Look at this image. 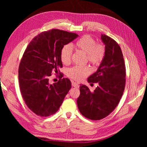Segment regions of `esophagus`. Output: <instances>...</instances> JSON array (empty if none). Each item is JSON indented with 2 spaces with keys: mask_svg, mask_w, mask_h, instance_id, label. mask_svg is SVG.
<instances>
[{
  "mask_svg": "<svg viewBox=\"0 0 147 147\" xmlns=\"http://www.w3.org/2000/svg\"><path fill=\"white\" fill-rule=\"evenodd\" d=\"M72 86H74L75 88H79V84L77 82H72Z\"/></svg>",
  "mask_w": 147,
  "mask_h": 147,
  "instance_id": "esophagus-1",
  "label": "esophagus"
}]
</instances>
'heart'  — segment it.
<instances>
[{"instance_id": "b5f03b06", "label": "heart", "mask_w": 147, "mask_h": 147, "mask_svg": "<svg viewBox=\"0 0 147 147\" xmlns=\"http://www.w3.org/2000/svg\"><path fill=\"white\" fill-rule=\"evenodd\" d=\"M75 47L86 53L87 59L91 64L97 65L101 63L105 56V47L100 43H96L95 40L90 35H84L75 42ZM72 48L70 45H65L62 48L60 57L64 64H68L71 60ZM90 74L88 67L74 66L67 70V75L76 80H82Z\"/></svg>"}]
</instances>
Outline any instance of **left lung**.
Returning <instances> with one entry per match:
<instances>
[{"instance_id": "8db88e82", "label": "left lung", "mask_w": 147, "mask_h": 147, "mask_svg": "<svg viewBox=\"0 0 147 147\" xmlns=\"http://www.w3.org/2000/svg\"><path fill=\"white\" fill-rule=\"evenodd\" d=\"M105 56L97 71L88 78L98 86L91 92L86 85L80 86L77 105L80 113L92 120H99L113 112L121 99L125 87L126 69L123 53L113 39L102 34Z\"/></svg>"}]
</instances>
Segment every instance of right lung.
I'll return each instance as SVG.
<instances>
[{"label": "right lung", "instance_id": "add662e5", "mask_svg": "<svg viewBox=\"0 0 147 147\" xmlns=\"http://www.w3.org/2000/svg\"><path fill=\"white\" fill-rule=\"evenodd\" d=\"M78 36L75 33L52 29L39 34L26 49L19 67L20 88L26 104L38 116L55 114L71 88L68 78L50 84L49 77L53 71L58 72L63 67L62 48Z\"/></svg>", "mask_w": 147, "mask_h": 147}]
</instances>
